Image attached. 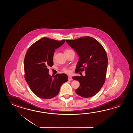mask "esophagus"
I'll return each instance as SVG.
<instances>
[{
    "label": "esophagus",
    "mask_w": 133,
    "mask_h": 133,
    "mask_svg": "<svg viewBox=\"0 0 133 133\" xmlns=\"http://www.w3.org/2000/svg\"><path fill=\"white\" fill-rule=\"evenodd\" d=\"M73 79H72V77L71 76H68V80L69 81H71V80H72Z\"/></svg>",
    "instance_id": "obj_1"
}]
</instances>
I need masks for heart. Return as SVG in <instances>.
<instances>
[{
    "instance_id": "heart-1",
    "label": "heart",
    "mask_w": 133,
    "mask_h": 133,
    "mask_svg": "<svg viewBox=\"0 0 133 133\" xmlns=\"http://www.w3.org/2000/svg\"><path fill=\"white\" fill-rule=\"evenodd\" d=\"M70 50H66L65 52H66V51H70ZM53 58H54V57ZM63 71L64 73H65L66 74H69L70 73V70H69L68 68H63Z\"/></svg>"
}]
</instances>
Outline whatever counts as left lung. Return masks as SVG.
I'll list each match as a JSON object with an SVG mask.
<instances>
[{"label": "left lung", "instance_id": "8db88e82", "mask_svg": "<svg viewBox=\"0 0 133 133\" xmlns=\"http://www.w3.org/2000/svg\"><path fill=\"white\" fill-rule=\"evenodd\" d=\"M66 42L79 56L75 72L85 71V76L72 77L80 83L79 88L76 90V94L85 98L95 96L105 82L108 64L106 51L102 45L92 37H81Z\"/></svg>", "mask_w": 133, "mask_h": 133}]
</instances>
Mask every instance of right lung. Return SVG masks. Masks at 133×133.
I'll return each mask as SVG.
<instances>
[{
    "mask_svg": "<svg viewBox=\"0 0 133 133\" xmlns=\"http://www.w3.org/2000/svg\"><path fill=\"white\" fill-rule=\"evenodd\" d=\"M65 42L43 37L34 43L28 48L24 59L25 78L32 91L37 96L51 99L59 93L61 85L67 82L65 74L49 75V67L53 65L55 49Z\"/></svg>",
    "mask_w": 133,
    "mask_h": 133,
    "instance_id": "1",
    "label": "right lung"
}]
</instances>
